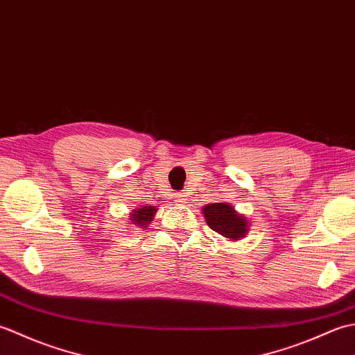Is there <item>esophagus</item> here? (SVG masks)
I'll return each instance as SVG.
<instances>
[{"mask_svg":"<svg viewBox=\"0 0 355 355\" xmlns=\"http://www.w3.org/2000/svg\"><path fill=\"white\" fill-rule=\"evenodd\" d=\"M184 195H177V202H184L186 198H183Z\"/></svg>","mask_w":355,"mask_h":355,"instance_id":"34e87169","label":"esophagus"}]
</instances>
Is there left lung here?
<instances>
[{"label": "left lung", "instance_id": "1", "mask_svg": "<svg viewBox=\"0 0 355 355\" xmlns=\"http://www.w3.org/2000/svg\"><path fill=\"white\" fill-rule=\"evenodd\" d=\"M206 223L212 230L229 239H239L247 232V220L227 202H214L202 207Z\"/></svg>", "mask_w": 355, "mask_h": 355}]
</instances>
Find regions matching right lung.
I'll use <instances>...</instances> for the list:
<instances>
[{
  "label": "right lung",
  "instance_id": "add662e5",
  "mask_svg": "<svg viewBox=\"0 0 355 355\" xmlns=\"http://www.w3.org/2000/svg\"><path fill=\"white\" fill-rule=\"evenodd\" d=\"M155 210L157 209L154 206H145V207L134 210L131 215V221H134L132 224H137V225H140V227H146V224H149L150 220L154 218Z\"/></svg>",
  "mask_w": 355,
  "mask_h": 355
}]
</instances>
